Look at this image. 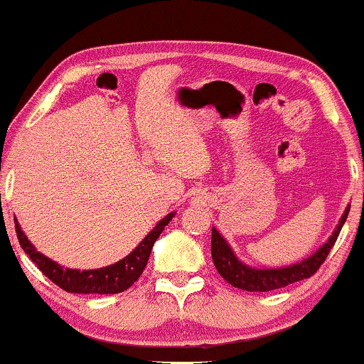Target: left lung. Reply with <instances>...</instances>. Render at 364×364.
<instances>
[{"mask_svg":"<svg viewBox=\"0 0 364 364\" xmlns=\"http://www.w3.org/2000/svg\"><path fill=\"white\" fill-rule=\"evenodd\" d=\"M349 208L350 204H347L344 215L341 216L337 227L333 228L332 235L328 237V240H326L323 246L318 247L308 258L287 264V267L255 268L251 264H246L242 259L237 258L235 252L232 251L230 244L213 227L211 228V258H213L216 270L228 284L247 292L275 291V289L287 287V285L296 284L299 280L309 279L321 267V263L328 256L330 249L336 244L337 237L341 234L342 227H344L347 220V215H349Z\"/></svg>","mask_w":364,"mask_h":364,"instance_id":"8db88e82","label":"left lung"}]
</instances>
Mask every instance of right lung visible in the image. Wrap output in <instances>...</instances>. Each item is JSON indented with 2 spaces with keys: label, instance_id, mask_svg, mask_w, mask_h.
Returning a JSON list of instances; mask_svg holds the SVG:
<instances>
[{
  "label": "right lung",
  "instance_id": "right-lung-1",
  "mask_svg": "<svg viewBox=\"0 0 364 364\" xmlns=\"http://www.w3.org/2000/svg\"><path fill=\"white\" fill-rule=\"evenodd\" d=\"M175 216V211H171L156 223V227L149 232L144 239L139 242V246L134 249L130 255L117 263L108 264V267L96 268V270H73V268H63L61 264L53 261L43 252L36 249L34 244L27 239L26 232L22 230L20 223L15 218V230H17L18 242L22 246L23 252H27L28 258L38 264V268L44 275L50 279L53 284L63 289L67 292L73 294H118L127 291L130 285L136 282L141 273L144 272L148 264L151 249L154 242L165 230V227L171 222Z\"/></svg>",
  "mask_w": 364,
  "mask_h": 364
}]
</instances>
